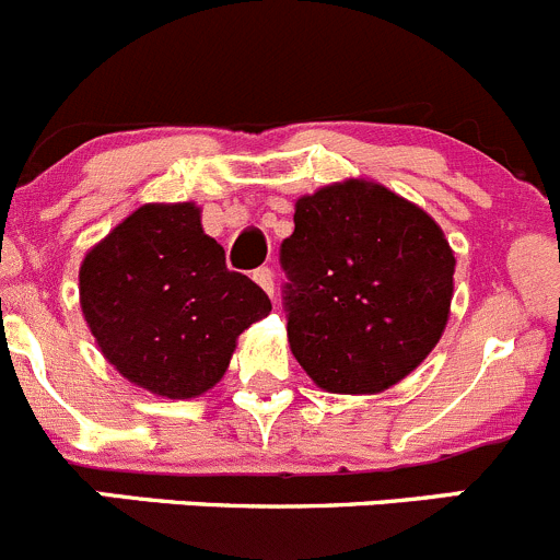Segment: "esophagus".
Listing matches in <instances>:
<instances>
[{
	"label": "esophagus",
	"instance_id": "esophagus-1",
	"mask_svg": "<svg viewBox=\"0 0 560 560\" xmlns=\"http://www.w3.org/2000/svg\"><path fill=\"white\" fill-rule=\"evenodd\" d=\"M253 280L260 285V289L266 291V294L275 296V275H271V269L260 266V269L253 271Z\"/></svg>",
	"mask_w": 560,
	"mask_h": 560
}]
</instances>
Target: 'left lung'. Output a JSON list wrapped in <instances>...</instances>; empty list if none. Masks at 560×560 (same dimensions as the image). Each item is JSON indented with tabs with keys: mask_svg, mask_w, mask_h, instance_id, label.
Returning a JSON list of instances; mask_svg holds the SVG:
<instances>
[{
	"mask_svg": "<svg viewBox=\"0 0 560 560\" xmlns=\"http://www.w3.org/2000/svg\"><path fill=\"white\" fill-rule=\"evenodd\" d=\"M296 363L327 393L398 385L443 338L456 258L420 206L346 178L302 195L280 247Z\"/></svg>",
	"mask_w": 560,
	"mask_h": 560,
	"instance_id": "left-lung-1",
	"label": "left lung"
}]
</instances>
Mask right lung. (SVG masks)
Wrapping results in <instances>:
<instances>
[{"label":"right lung","mask_w":560,"mask_h":560,"mask_svg":"<svg viewBox=\"0 0 560 560\" xmlns=\"http://www.w3.org/2000/svg\"><path fill=\"white\" fill-rule=\"evenodd\" d=\"M79 305L106 363L162 398L211 390L238 335L271 311L195 203H145L112 228L79 266Z\"/></svg>","instance_id":"1"}]
</instances>
